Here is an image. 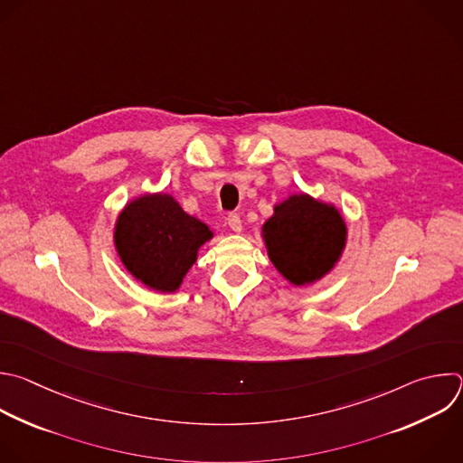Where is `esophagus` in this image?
<instances>
[{
    "label": "esophagus",
    "instance_id": "34e87169",
    "mask_svg": "<svg viewBox=\"0 0 463 463\" xmlns=\"http://www.w3.org/2000/svg\"><path fill=\"white\" fill-rule=\"evenodd\" d=\"M227 223H229L231 231H234V232H241V229H243V227H241V220H240L238 214H229Z\"/></svg>",
    "mask_w": 463,
    "mask_h": 463
}]
</instances>
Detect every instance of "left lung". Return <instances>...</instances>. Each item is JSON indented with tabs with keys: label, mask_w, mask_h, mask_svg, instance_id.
I'll return each instance as SVG.
<instances>
[{
	"label": "left lung",
	"mask_w": 463,
	"mask_h": 463,
	"mask_svg": "<svg viewBox=\"0 0 463 463\" xmlns=\"http://www.w3.org/2000/svg\"><path fill=\"white\" fill-rule=\"evenodd\" d=\"M261 238L276 270L290 285L303 287L336 267L347 245V223L335 203L296 193L274 205Z\"/></svg>",
	"instance_id": "8db88e82"
}]
</instances>
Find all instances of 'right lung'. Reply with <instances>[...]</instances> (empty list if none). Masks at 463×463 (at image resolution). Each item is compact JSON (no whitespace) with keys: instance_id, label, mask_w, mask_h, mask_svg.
<instances>
[{"instance_id":"right-lung-1","label":"right lung","mask_w":463,"mask_h":463,"mask_svg":"<svg viewBox=\"0 0 463 463\" xmlns=\"http://www.w3.org/2000/svg\"><path fill=\"white\" fill-rule=\"evenodd\" d=\"M112 238L123 267L139 283L171 294L182 287L214 232L171 194L145 193L119 211Z\"/></svg>"}]
</instances>
